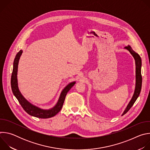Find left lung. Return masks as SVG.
Masks as SVG:
<instances>
[{"label":"left lung","instance_id":"left-lung-1","mask_svg":"<svg viewBox=\"0 0 150 150\" xmlns=\"http://www.w3.org/2000/svg\"><path fill=\"white\" fill-rule=\"evenodd\" d=\"M124 49L127 50L129 51V53L132 54L133 57L134 58L135 62V87L134 90V93L133 96L130 100L129 103H128L127 105L126 106V109H125L123 113H122V116L126 114L129 110L132 108V106L134 105V103L138 98L139 96L141 87H142V76H141V66H142V60L139 55L136 53L131 47V46L128 45L127 46L124 47Z\"/></svg>","mask_w":150,"mask_h":150}]
</instances>
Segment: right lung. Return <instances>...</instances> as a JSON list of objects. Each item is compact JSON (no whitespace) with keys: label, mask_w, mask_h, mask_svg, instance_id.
Wrapping results in <instances>:
<instances>
[{"label":"right lung","mask_w":150,"mask_h":150,"mask_svg":"<svg viewBox=\"0 0 150 150\" xmlns=\"http://www.w3.org/2000/svg\"><path fill=\"white\" fill-rule=\"evenodd\" d=\"M23 50H20V51L16 54L15 58L14 59L13 65V71L11 76V88L12 93L16 99L18 100L19 104L23 107L24 110L30 115L41 118V119H47L54 116L57 115L61 110L64 101H65L66 96L68 92L71 90V88L74 86L76 83L75 81L70 82L67 86L63 89L62 91L59 98L57 103L54 107L49 109H43L38 108V107L31 104L29 102L20 92L18 88V67L20 57L23 53Z\"/></svg>","instance_id":"add662e5"}]
</instances>
